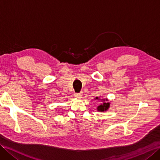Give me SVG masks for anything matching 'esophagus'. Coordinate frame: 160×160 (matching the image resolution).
Wrapping results in <instances>:
<instances>
[{"mask_svg": "<svg viewBox=\"0 0 160 160\" xmlns=\"http://www.w3.org/2000/svg\"><path fill=\"white\" fill-rule=\"evenodd\" d=\"M74 95H75V98H81V97H82V94L81 93H75Z\"/></svg>", "mask_w": 160, "mask_h": 160, "instance_id": "esophagus-1", "label": "esophagus"}]
</instances>
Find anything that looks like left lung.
<instances>
[{"label":"left lung","mask_w":160,"mask_h":160,"mask_svg":"<svg viewBox=\"0 0 160 160\" xmlns=\"http://www.w3.org/2000/svg\"><path fill=\"white\" fill-rule=\"evenodd\" d=\"M95 100H98L99 101V102L100 101L102 102L98 106V108H97V111H98L99 112H105V111H107L109 109L111 103L109 102V99L108 98L101 99L99 98V97H96L95 98Z\"/></svg>","instance_id":"obj_1"}]
</instances>
